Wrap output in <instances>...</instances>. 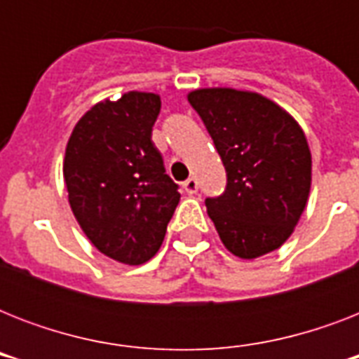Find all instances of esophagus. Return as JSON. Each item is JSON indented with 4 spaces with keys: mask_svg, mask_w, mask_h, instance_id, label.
Instances as JSON below:
<instances>
[{
    "mask_svg": "<svg viewBox=\"0 0 359 359\" xmlns=\"http://www.w3.org/2000/svg\"><path fill=\"white\" fill-rule=\"evenodd\" d=\"M182 186H184L186 194H190V196H194L197 191V188H199V186H197V179H194V177H190Z\"/></svg>",
    "mask_w": 359,
    "mask_h": 359,
    "instance_id": "obj_1",
    "label": "esophagus"
}]
</instances>
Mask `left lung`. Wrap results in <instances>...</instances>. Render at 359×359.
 <instances>
[{
    "label": "left lung",
    "instance_id": "obj_1",
    "mask_svg": "<svg viewBox=\"0 0 359 359\" xmlns=\"http://www.w3.org/2000/svg\"><path fill=\"white\" fill-rule=\"evenodd\" d=\"M227 171V188L207 199L219 240L238 259L287 242L311 190V151L298 121L270 98L233 87L188 93Z\"/></svg>",
    "mask_w": 359,
    "mask_h": 359
}]
</instances>
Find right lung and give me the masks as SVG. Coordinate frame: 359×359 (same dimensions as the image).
Listing matches in <instances>:
<instances>
[{"label":"right lung","mask_w":359,"mask_h":359,"mask_svg":"<svg viewBox=\"0 0 359 359\" xmlns=\"http://www.w3.org/2000/svg\"><path fill=\"white\" fill-rule=\"evenodd\" d=\"M160 106V95L143 91L100 100L81 115L65 149L76 222L100 253L130 266L156 255L180 201L151 140Z\"/></svg>","instance_id":"1"}]
</instances>
